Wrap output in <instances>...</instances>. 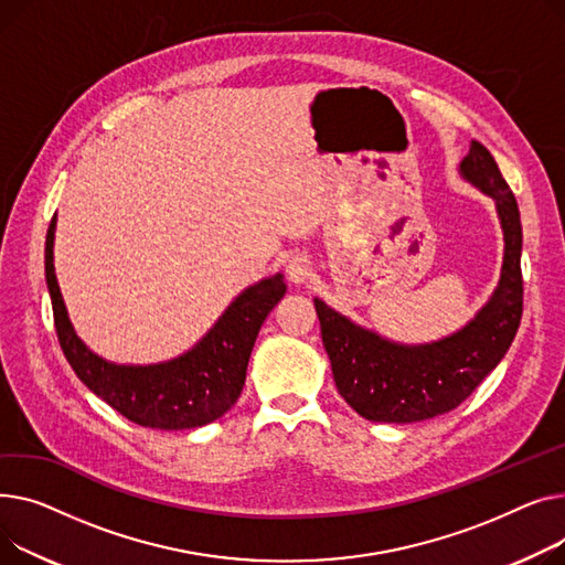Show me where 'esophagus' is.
Wrapping results in <instances>:
<instances>
[{"mask_svg":"<svg viewBox=\"0 0 565 565\" xmlns=\"http://www.w3.org/2000/svg\"><path fill=\"white\" fill-rule=\"evenodd\" d=\"M312 276V264L306 255H294L289 262H287V278L294 282V285H301L306 282L308 278Z\"/></svg>","mask_w":565,"mask_h":565,"instance_id":"1","label":"esophagus"}]
</instances>
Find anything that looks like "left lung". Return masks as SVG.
Wrapping results in <instances>:
<instances>
[{"instance_id":"1","label":"left lung","mask_w":565,"mask_h":565,"mask_svg":"<svg viewBox=\"0 0 565 565\" xmlns=\"http://www.w3.org/2000/svg\"><path fill=\"white\" fill-rule=\"evenodd\" d=\"M460 178L490 195L504 232L502 274L486 306L456 333L426 342H392L340 315L321 298V340L344 402L364 419L413 424L460 406L507 355L522 319V225L515 195L479 143L458 166Z\"/></svg>"}]
</instances>
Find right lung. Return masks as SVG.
<instances>
[{
	"label": "right lung",
	"mask_w": 565,
	"mask_h": 565,
	"mask_svg": "<svg viewBox=\"0 0 565 565\" xmlns=\"http://www.w3.org/2000/svg\"><path fill=\"white\" fill-rule=\"evenodd\" d=\"M54 232L56 216L45 239L56 335L65 360L93 394L129 422L159 430L205 426L237 404L259 328L287 291L282 274L246 287L182 355L154 364H118L90 351L75 333L54 274Z\"/></svg>",
	"instance_id": "obj_1"
}]
</instances>
